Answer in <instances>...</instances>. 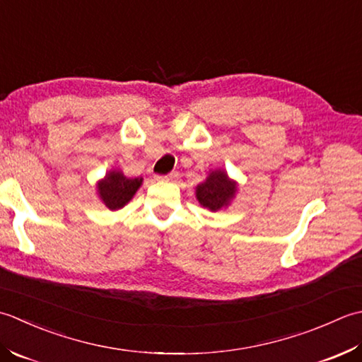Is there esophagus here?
I'll list each match as a JSON object with an SVG mask.
<instances>
[{"mask_svg":"<svg viewBox=\"0 0 362 362\" xmlns=\"http://www.w3.org/2000/svg\"><path fill=\"white\" fill-rule=\"evenodd\" d=\"M176 178H178V173L176 172H172V173L164 175V176H156V180H159V181H175Z\"/></svg>","mask_w":362,"mask_h":362,"instance_id":"obj_1","label":"esophagus"}]
</instances>
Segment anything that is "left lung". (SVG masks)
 Returning <instances> with one entry per match:
<instances>
[{
    "instance_id": "1",
    "label": "left lung",
    "mask_w": 362,
    "mask_h": 362,
    "mask_svg": "<svg viewBox=\"0 0 362 362\" xmlns=\"http://www.w3.org/2000/svg\"><path fill=\"white\" fill-rule=\"evenodd\" d=\"M238 192L239 182L230 178L225 168H216L195 187V197L203 208L217 212L230 208Z\"/></svg>"
}]
</instances>
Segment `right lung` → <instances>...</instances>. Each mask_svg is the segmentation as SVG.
I'll return each mask as SVG.
<instances>
[{
	"label": "right lung",
	"mask_w": 362,
	"mask_h": 362,
	"mask_svg": "<svg viewBox=\"0 0 362 362\" xmlns=\"http://www.w3.org/2000/svg\"><path fill=\"white\" fill-rule=\"evenodd\" d=\"M142 182L144 178H128L119 168H110L105 178L95 184V190L109 211H119L132 200Z\"/></svg>",
	"instance_id": "add662e5"
}]
</instances>
